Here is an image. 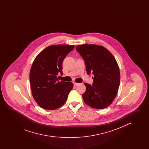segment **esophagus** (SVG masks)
Listing matches in <instances>:
<instances>
[{
	"mask_svg": "<svg viewBox=\"0 0 149 149\" xmlns=\"http://www.w3.org/2000/svg\"><path fill=\"white\" fill-rule=\"evenodd\" d=\"M73 84H74V86H77V85L79 84V83H75V82H74V83H73Z\"/></svg>",
	"mask_w": 149,
	"mask_h": 149,
	"instance_id": "34e87169",
	"label": "esophagus"
}]
</instances>
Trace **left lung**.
Segmentation results:
<instances>
[{
	"mask_svg": "<svg viewBox=\"0 0 149 149\" xmlns=\"http://www.w3.org/2000/svg\"><path fill=\"white\" fill-rule=\"evenodd\" d=\"M76 50L85 62L87 74H92V85L85 83L82 95L85 103L94 108L103 109L113 101L120 82V69L112 54L103 46L80 45Z\"/></svg>",
	"mask_w": 149,
	"mask_h": 149,
	"instance_id": "1",
	"label": "left lung"
}]
</instances>
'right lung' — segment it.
<instances>
[{
	"label": "right lung",
	"instance_id": "1",
	"mask_svg": "<svg viewBox=\"0 0 149 149\" xmlns=\"http://www.w3.org/2000/svg\"><path fill=\"white\" fill-rule=\"evenodd\" d=\"M74 46L56 45L48 46L36 57L29 73L32 95L43 108L53 110L62 106L73 88L71 82L59 81L63 75L62 64Z\"/></svg>",
	"mask_w": 149,
	"mask_h": 149
}]
</instances>
